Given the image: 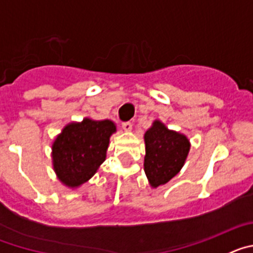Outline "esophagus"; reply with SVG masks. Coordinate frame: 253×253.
<instances>
[{
	"instance_id": "esophagus-1",
	"label": "esophagus",
	"mask_w": 253,
	"mask_h": 253,
	"mask_svg": "<svg viewBox=\"0 0 253 253\" xmlns=\"http://www.w3.org/2000/svg\"><path fill=\"white\" fill-rule=\"evenodd\" d=\"M122 126L125 131H130L131 128H133V124H131L130 122H125V123H123Z\"/></svg>"
}]
</instances>
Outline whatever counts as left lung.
<instances>
[{"instance_id":"left-lung-1","label":"left lung","mask_w":253,"mask_h":253,"mask_svg":"<svg viewBox=\"0 0 253 253\" xmlns=\"http://www.w3.org/2000/svg\"><path fill=\"white\" fill-rule=\"evenodd\" d=\"M146 157L144 172L152 187L167 184L184 166L190 142L184 134L169 130L160 120H154L144 134Z\"/></svg>"}]
</instances>
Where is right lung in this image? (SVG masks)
Segmentation results:
<instances>
[{
  "instance_id": "obj_1",
  "label": "right lung",
  "mask_w": 253,
  "mask_h": 253,
  "mask_svg": "<svg viewBox=\"0 0 253 253\" xmlns=\"http://www.w3.org/2000/svg\"><path fill=\"white\" fill-rule=\"evenodd\" d=\"M116 126L111 120L84 118L69 123L51 146L53 169L68 187H78L90 180L106 158L111 134Z\"/></svg>"
}]
</instances>
